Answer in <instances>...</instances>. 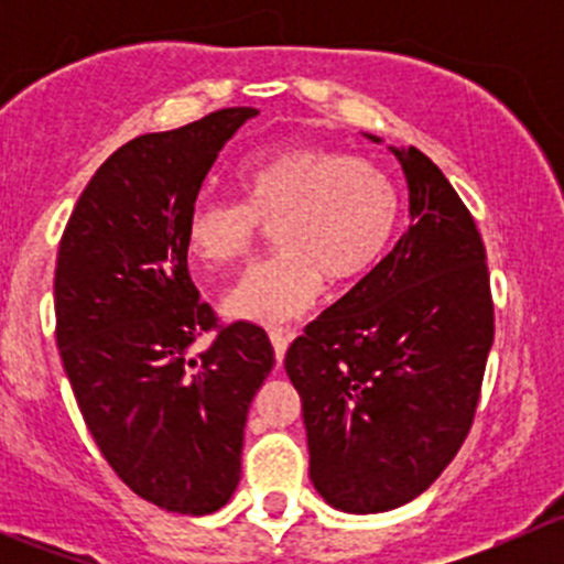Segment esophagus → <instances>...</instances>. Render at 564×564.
<instances>
[{
	"mask_svg": "<svg viewBox=\"0 0 564 564\" xmlns=\"http://www.w3.org/2000/svg\"><path fill=\"white\" fill-rule=\"evenodd\" d=\"M292 338H294V333H289V329H270V340H272V349H275L278 362H281L283 355H286L289 340Z\"/></svg>",
	"mask_w": 564,
	"mask_h": 564,
	"instance_id": "34e87169",
	"label": "esophagus"
}]
</instances>
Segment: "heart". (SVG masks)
Segmentation results:
<instances>
[{"instance_id": "1", "label": "heart", "mask_w": 564, "mask_h": 564, "mask_svg": "<svg viewBox=\"0 0 564 564\" xmlns=\"http://www.w3.org/2000/svg\"><path fill=\"white\" fill-rule=\"evenodd\" d=\"M240 202L202 198L185 220V246L202 264L248 259L261 226L278 250L253 264L226 297L242 322H292L329 283L366 275L388 250L398 224V191L377 163L316 147H283L237 169Z\"/></svg>"}]
</instances>
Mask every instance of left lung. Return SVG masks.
I'll list each match as a JSON object with an SVG mask.
<instances>
[{
    "instance_id": "8db88e82",
    "label": "left lung",
    "mask_w": 564,
    "mask_h": 564,
    "mask_svg": "<svg viewBox=\"0 0 564 564\" xmlns=\"http://www.w3.org/2000/svg\"><path fill=\"white\" fill-rule=\"evenodd\" d=\"M390 150L409 185V229L283 360L303 398L311 480L346 513L401 508L445 471L494 344L486 246L469 209L431 158Z\"/></svg>"
}]
</instances>
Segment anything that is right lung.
<instances>
[{"label": "right lung", "mask_w": 564, "mask_h": 564, "mask_svg": "<svg viewBox=\"0 0 564 564\" xmlns=\"http://www.w3.org/2000/svg\"><path fill=\"white\" fill-rule=\"evenodd\" d=\"M237 106L119 147L59 240L56 346L82 417L119 480L169 513L207 516L240 482L250 401L275 351L250 322L218 324L187 272L185 220ZM214 344L189 351L202 332Z\"/></svg>", "instance_id": "right-lung-1"}]
</instances>
